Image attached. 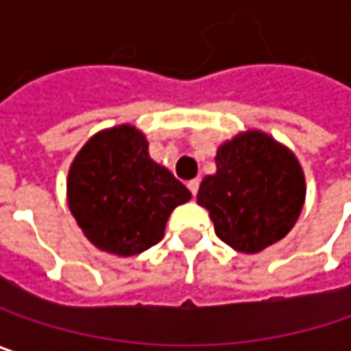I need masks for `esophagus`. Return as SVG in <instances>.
<instances>
[{
    "mask_svg": "<svg viewBox=\"0 0 351 351\" xmlns=\"http://www.w3.org/2000/svg\"><path fill=\"white\" fill-rule=\"evenodd\" d=\"M198 184H200V182H198V178H193V180H189V184H186V186H189V191H191V195H193V196H196V193H198Z\"/></svg>",
    "mask_w": 351,
    "mask_h": 351,
    "instance_id": "obj_1",
    "label": "esophagus"
}]
</instances>
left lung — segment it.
<instances>
[{
	"instance_id": "obj_1",
	"label": "left lung",
	"mask_w": 351,
	"mask_h": 351,
	"mask_svg": "<svg viewBox=\"0 0 351 351\" xmlns=\"http://www.w3.org/2000/svg\"><path fill=\"white\" fill-rule=\"evenodd\" d=\"M215 160L217 175L204 176L196 200L208 210L222 242L254 254L292 230L306 182L286 147L268 134L248 131L224 143Z\"/></svg>"
}]
</instances>
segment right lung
I'll list each match as a JSON object with an SVG mask.
<instances>
[{
    "label": "right lung",
    "instance_id": "add662e5",
    "mask_svg": "<svg viewBox=\"0 0 351 351\" xmlns=\"http://www.w3.org/2000/svg\"><path fill=\"white\" fill-rule=\"evenodd\" d=\"M69 208L97 248L119 256L149 250L191 191L149 156L131 125L97 133L75 156L67 178Z\"/></svg>",
    "mask_w": 351,
    "mask_h": 351
}]
</instances>
